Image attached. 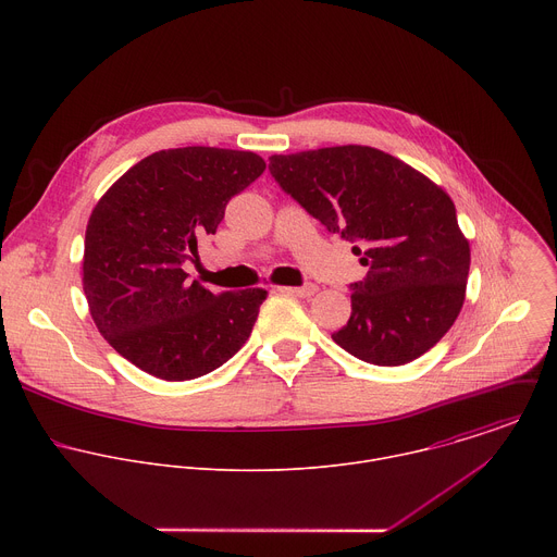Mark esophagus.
I'll return each mask as SVG.
<instances>
[{
    "instance_id": "obj_1",
    "label": "esophagus",
    "mask_w": 557,
    "mask_h": 557,
    "mask_svg": "<svg viewBox=\"0 0 557 557\" xmlns=\"http://www.w3.org/2000/svg\"><path fill=\"white\" fill-rule=\"evenodd\" d=\"M284 295H295V297H310L317 293L314 284H304V286H280L277 288Z\"/></svg>"
}]
</instances>
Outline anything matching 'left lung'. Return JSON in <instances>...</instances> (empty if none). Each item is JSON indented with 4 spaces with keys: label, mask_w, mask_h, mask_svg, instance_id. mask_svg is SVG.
Here are the masks:
<instances>
[{
    "label": "left lung",
    "mask_w": 557,
    "mask_h": 557,
    "mask_svg": "<svg viewBox=\"0 0 557 557\" xmlns=\"http://www.w3.org/2000/svg\"><path fill=\"white\" fill-rule=\"evenodd\" d=\"M277 185L331 233H342L368 273L355 282L335 344L374 366H404L434 348L465 301L469 243L451 198L428 176L366 145L275 153Z\"/></svg>",
    "instance_id": "8db88e82"
}]
</instances>
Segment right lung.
<instances>
[{
	"label": "right lung",
	"mask_w": 557,
	"mask_h": 557,
	"mask_svg": "<svg viewBox=\"0 0 557 557\" xmlns=\"http://www.w3.org/2000/svg\"><path fill=\"white\" fill-rule=\"evenodd\" d=\"M253 151L178 147L127 170L86 228L84 290L108 344L143 372L187 381L228 361L249 339L264 288L211 293L189 282L198 237L226 202L262 176Z\"/></svg>",
	"instance_id": "add662e5"
}]
</instances>
